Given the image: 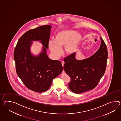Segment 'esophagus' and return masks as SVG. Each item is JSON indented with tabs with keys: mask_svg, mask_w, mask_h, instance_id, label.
I'll use <instances>...</instances> for the list:
<instances>
[{
	"mask_svg": "<svg viewBox=\"0 0 121 121\" xmlns=\"http://www.w3.org/2000/svg\"><path fill=\"white\" fill-rule=\"evenodd\" d=\"M64 63H65V62H64V61H62V66H64ZM63 72H64V71H63Z\"/></svg>",
	"mask_w": 121,
	"mask_h": 121,
	"instance_id": "esophagus-1",
	"label": "esophagus"
}]
</instances>
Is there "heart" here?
Masks as SVG:
<instances>
[{
  "mask_svg": "<svg viewBox=\"0 0 121 121\" xmlns=\"http://www.w3.org/2000/svg\"><path fill=\"white\" fill-rule=\"evenodd\" d=\"M82 39L80 33L72 30H63L56 33L54 40L48 41V47L53 55L56 57L60 56L63 46L65 53L69 55L76 51Z\"/></svg>",
  "mask_w": 121,
  "mask_h": 121,
  "instance_id": "obj_1",
  "label": "heart"
}]
</instances>
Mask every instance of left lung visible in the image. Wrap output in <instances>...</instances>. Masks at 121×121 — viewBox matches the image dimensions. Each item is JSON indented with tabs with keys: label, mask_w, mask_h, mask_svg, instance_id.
<instances>
[{
	"label": "left lung",
	"mask_w": 121,
	"mask_h": 121,
	"mask_svg": "<svg viewBox=\"0 0 121 121\" xmlns=\"http://www.w3.org/2000/svg\"><path fill=\"white\" fill-rule=\"evenodd\" d=\"M101 44L93 56L83 60H77L76 53L64 59L63 68L71 78L69 87L71 91L80 94L94 88L106 70L108 53L106 44L100 37Z\"/></svg>",
	"instance_id": "8db88e82"
}]
</instances>
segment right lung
<instances>
[{"label":"right lung","instance_id":"obj_1","mask_svg":"<svg viewBox=\"0 0 121 121\" xmlns=\"http://www.w3.org/2000/svg\"><path fill=\"white\" fill-rule=\"evenodd\" d=\"M51 28L45 25L28 30L19 39L14 51L17 73L27 88L36 92L47 91L63 70L61 62L50 59L46 54ZM35 40H40L44 46L38 56H33L29 50L31 41Z\"/></svg>","mask_w":121,"mask_h":121}]
</instances>
